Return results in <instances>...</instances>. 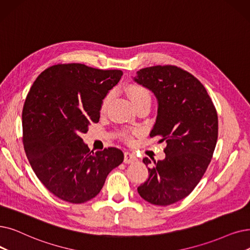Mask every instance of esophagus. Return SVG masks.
<instances>
[{
  "instance_id": "1",
  "label": "esophagus",
  "mask_w": 250,
  "mask_h": 250,
  "mask_svg": "<svg viewBox=\"0 0 250 250\" xmlns=\"http://www.w3.org/2000/svg\"><path fill=\"white\" fill-rule=\"evenodd\" d=\"M136 160H137V157L133 153L125 152V159H124L125 164H133V162H135Z\"/></svg>"
}]
</instances>
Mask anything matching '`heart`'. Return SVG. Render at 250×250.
<instances>
[{
    "label": "heart",
    "instance_id": "b5f03b06",
    "mask_svg": "<svg viewBox=\"0 0 250 250\" xmlns=\"http://www.w3.org/2000/svg\"><path fill=\"white\" fill-rule=\"evenodd\" d=\"M126 92L129 96V98H131L132 102L134 103L135 106H137L138 104L142 103L144 101H151V96H150V93L149 91L145 88V86L141 85V84H136V83H132V84H128L127 88H126ZM111 97H112V94L109 93L107 94L102 102H101V106H100V112L103 113L106 108L108 106V104H109V102L111 101ZM123 137L125 139V140H131V135H129L128 133L126 132H124L123 133Z\"/></svg>",
    "mask_w": 250,
    "mask_h": 250
}]
</instances>
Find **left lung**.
Here are the masks:
<instances>
[{
    "instance_id": "left-lung-1",
    "label": "left lung",
    "mask_w": 250,
    "mask_h": 250,
    "mask_svg": "<svg viewBox=\"0 0 250 250\" xmlns=\"http://www.w3.org/2000/svg\"><path fill=\"white\" fill-rule=\"evenodd\" d=\"M135 82L154 93L157 117L150 137L167 142L166 158L147 157L148 180L138 193L151 204L176 203L194 190L211 160L218 140L215 107L203 84L173 65H156L137 71Z\"/></svg>"
}]
</instances>
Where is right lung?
<instances>
[{"label": "right lung", "mask_w": 250, "mask_h": 250, "mask_svg": "<svg viewBox=\"0 0 250 250\" xmlns=\"http://www.w3.org/2000/svg\"><path fill=\"white\" fill-rule=\"evenodd\" d=\"M122 75L117 69L57 64L42 71L27 94L25 154L39 180L64 201L78 204L97 196L108 173L124 161L122 150L93 152L81 138L99 122L101 102Z\"/></svg>", "instance_id": "obj_1"}]
</instances>
